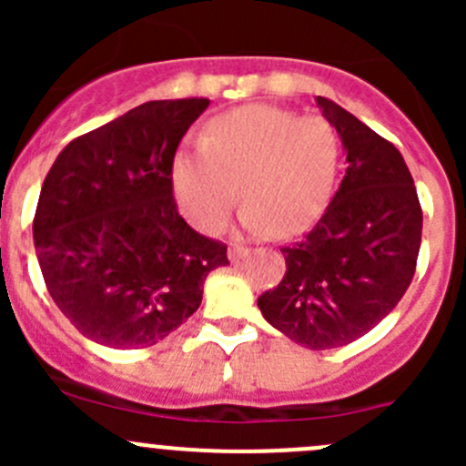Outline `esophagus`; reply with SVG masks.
<instances>
[{
  "instance_id": "34e87169",
  "label": "esophagus",
  "mask_w": 466,
  "mask_h": 466,
  "mask_svg": "<svg viewBox=\"0 0 466 466\" xmlns=\"http://www.w3.org/2000/svg\"><path fill=\"white\" fill-rule=\"evenodd\" d=\"M248 248L246 246H238V243H232V246H229V250H228V257H229V261H241L243 257H248Z\"/></svg>"
}]
</instances>
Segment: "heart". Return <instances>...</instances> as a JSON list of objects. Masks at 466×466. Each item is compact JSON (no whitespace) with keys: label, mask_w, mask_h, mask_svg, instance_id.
<instances>
[{"label":"heart","mask_w":466,"mask_h":466,"mask_svg":"<svg viewBox=\"0 0 466 466\" xmlns=\"http://www.w3.org/2000/svg\"><path fill=\"white\" fill-rule=\"evenodd\" d=\"M340 142L324 116L246 106L207 124L203 144L173 159L177 205L200 232H218L237 205L252 234L290 237L316 220L336 177Z\"/></svg>","instance_id":"heart-1"}]
</instances>
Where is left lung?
<instances>
[{
  "mask_svg": "<svg viewBox=\"0 0 466 466\" xmlns=\"http://www.w3.org/2000/svg\"><path fill=\"white\" fill-rule=\"evenodd\" d=\"M347 171L318 223L281 248L286 272L259 295L268 322L309 350L354 342L392 311L410 286L421 246V205L401 153L329 98Z\"/></svg>",
  "mask_w": 466,
  "mask_h": 466,
  "instance_id": "1",
  "label": "left lung"
}]
</instances>
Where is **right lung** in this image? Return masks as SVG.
Segmentation results:
<instances>
[{
  "label": "right lung",
  "instance_id": "right-lung-1",
  "mask_svg": "<svg viewBox=\"0 0 466 466\" xmlns=\"http://www.w3.org/2000/svg\"><path fill=\"white\" fill-rule=\"evenodd\" d=\"M209 98L148 101L72 139L42 182L33 241L56 307L115 350L164 340L203 302L228 246L187 225L173 157Z\"/></svg>",
  "mask_w": 466,
  "mask_h": 466
}]
</instances>
